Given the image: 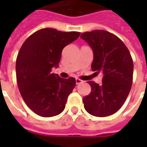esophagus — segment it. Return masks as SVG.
I'll return each mask as SVG.
<instances>
[{
  "label": "esophagus",
  "mask_w": 147,
  "mask_h": 147,
  "mask_svg": "<svg viewBox=\"0 0 147 147\" xmlns=\"http://www.w3.org/2000/svg\"><path fill=\"white\" fill-rule=\"evenodd\" d=\"M83 82L82 80L81 79H79V78H76V84H80V83H82Z\"/></svg>",
  "instance_id": "obj_1"
}]
</instances>
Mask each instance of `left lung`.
<instances>
[{
    "label": "left lung",
    "mask_w": 147,
    "mask_h": 147,
    "mask_svg": "<svg viewBox=\"0 0 147 147\" xmlns=\"http://www.w3.org/2000/svg\"><path fill=\"white\" fill-rule=\"evenodd\" d=\"M81 38L93 51L92 69L103 74L101 85L88 82L92 91L82 99L84 108L96 117L111 115L121 108L132 88V56L124 43L110 32H86L82 33Z\"/></svg>",
    "instance_id": "8db88e82"
}]
</instances>
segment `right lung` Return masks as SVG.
<instances>
[{"instance_id":"1","label":"right lung","mask_w":147,"mask_h":147,"mask_svg":"<svg viewBox=\"0 0 147 147\" xmlns=\"http://www.w3.org/2000/svg\"><path fill=\"white\" fill-rule=\"evenodd\" d=\"M78 32L42 28L28 37L16 59V78L26 105L42 117H52L65 110L75 87L74 78H62L51 73L58 67L62 50L78 38Z\"/></svg>"}]
</instances>
